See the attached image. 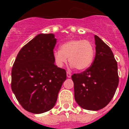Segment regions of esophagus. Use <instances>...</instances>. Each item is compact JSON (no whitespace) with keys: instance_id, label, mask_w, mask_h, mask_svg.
<instances>
[{"instance_id":"obj_1","label":"esophagus","mask_w":129,"mask_h":129,"mask_svg":"<svg viewBox=\"0 0 129 129\" xmlns=\"http://www.w3.org/2000/svg\"><path fill=\"white\" fill-rule=\"evenodd\" d=\"M71 76H72V74L70 72H67V77L68 78H71Z\"/></svg>"}]
</instances>
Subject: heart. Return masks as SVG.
Masks as SVG:
<instances>
[{
	"instance_id": "b5f03b06",
	"label": "heart",
	"mask_w": 129,
	"mask_h": 129,
	"mask_svg": "<svg viewBox=\"0 0 129 129\" xmlns=\"http://www.w3.org/2000/svg\"><path fill=\"white\" fill-rule=\"evenodd\" d=\"M95 57V49L93 44L87 40L72 39L63 43L60 46V50L53 52L55 65L62 67L67 62L71 63L72 67L79 71L87 69L92 65Z\"/></svg>"
}]
</instances>
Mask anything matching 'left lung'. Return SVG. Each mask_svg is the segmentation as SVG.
Segmentation results:
<instances>
[{
	"instance_id": "8db88e82",
	"label": "left lung",
	"mask_w": 129,
	"mask_h": 129,
	"mask_svg": "<svg viewBox=\"0 0 129 129\" xmlns=\"http://www.w3.org/2000/svg\"><path fill=\"white\" fill-rule=\"evenodd\" d=\"M95 57L92 66L74 74V98L78 105L89 110L105 107L114 97L118 84L117 63L110 48L95 35Z\"/></svg>"
}]
</instances>
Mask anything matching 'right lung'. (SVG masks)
Instances as JSON below:
<instances>
[{
    "instance_id": "obj_1",
    "label": "right lung",
    "mask_w": 129,
    "mask_h": 129,
    "mask_svg": "<svg viewBox=\"0 0 129 129\" xmlns=\"http://www.w3.org/2000/svg\"><path fill=\"white\" fill-rule=\"evenodd\" d=\"M53 34H40L19 51L12 69L11 87L23 108L39 114L52 109L66 80V72L55 65Z\"/></svg>"
}]
</instances>
